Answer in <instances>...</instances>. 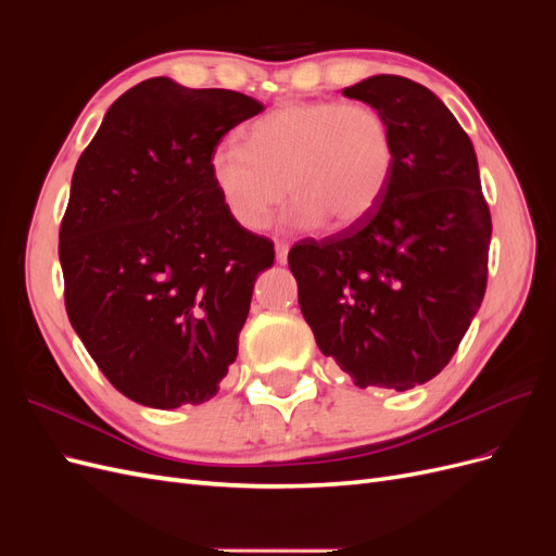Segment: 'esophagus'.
Listing matches in <instances>:
<instances>
[{"label": "esophagus", "instance_id": "obj_1", "mask_svg": "<svg viewBox=\"0 0 556 556\" xmlns=\"http://www.w3.org/2000/svg\"><path fill=\"white\" fill-rule=\"evenodd\" d=\"M288 252H290V245L285 241H276V262L278 264H285L288 262Z\"/></svg>", "mask_w": 556, "mask_h": 556}]
</instances>
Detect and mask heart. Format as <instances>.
<instances>
[{
  "label": "heart",
  "mask_w": 556,
  "mask_h": 556,
  "mask_svg": "<svg viewBox=\"0 0 556 556\" xmlns=\"http://www.w3.org/2000/svg\"><path fill=\"white\" fill-rule=\"evenodd\" d=\"M394 164V131L376 106L299 102L257 117L245 129V146L217 143L208 172L243 229H264L285 190L294 201L290 225L348 229L378 208Z\"/></svg>",
  "instance_id": "heart-1"
}]
</instances>
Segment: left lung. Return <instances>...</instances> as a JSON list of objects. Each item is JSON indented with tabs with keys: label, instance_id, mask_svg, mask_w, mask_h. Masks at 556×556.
<instances>
[{
	"label": "left lung",
	"instance_id": "8db88e82",
	"mask_svg": "<svg viewBox=\"0 0 556 556\" xmlns=\"http://www.w3.org/2000/svg\"><path fill=\"white\" fill-rule=\"evenodd\" d=\"M392 125L396 164L378 208L288 264L315 343L357 387L406 392L439 376L486 290L492 215L473 143L419 83L380 74L343 90Z\"/></svg>",
	"mask_w": 556,
	"mask_h": 556
}]
</instances>
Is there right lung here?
<instances>
[{
	"label": "right lung",
	"mask_w": 556,
	"mask_h": 556,
	"mask_svg": "<svg viewBox=\"0 0 556 556\" xmlns=\"http://www.w3.org/2000/svg\"><path fill=\"white\" fill-rule=\"evenodd\" d=\"M264 106L148 78L117 97L72 178L60 225L64 306L99 371L148 408L208 401L274 241L227 213L213 148Z\"/></svg>",
	"instance_id": "1"
}]
</instances>
